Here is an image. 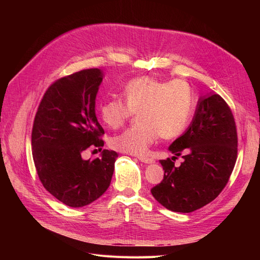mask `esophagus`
Instances as JSON below:
<instances>
[{
    "instance_id": "1",
    "label": "esophagus",
    "mask_w": 260,
    "mask_h": 260,
    "mask_svg": "<svg viewBox=\"0 0 260 260\" xmlns=\"http://www.w3.org/2000/svg\"><path fill=\"white\" fill-rule=\"evenodd\" d=\"M138 158L140 161H142L144 164H154L155 162V160L148 156H139Z\"/></svg>"
}]
</instances>
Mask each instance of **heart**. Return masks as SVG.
Returning a JSON list of instances; mask_svg holds the SVG:
<instances>
[{
    "mask_svg": "<svg viewBox=\"0 0 260 260\" xmlns=\"http://www.w3.org/2000/svg\"><path fill=\"white\" fill-rule=\"evenodd\" d=\"M122 94L124 102L111 99L100 107L102 120L113 129L120 128L133 113L140 111V122L112 140L117 151L145 154L159 136L164 139L179 137L191 119L193 93L183 80L141 77L125 84Z\"/></svg>",
    "mask_w": 260,
    "mask_h": 260,
    "instance_id": "b5f03b06",
    "label": "heart"
}]
</instances>
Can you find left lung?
Returning a JSON list of instances; mask_svg holds the SVG:
<instances>
[{"label":"left lung","instance_id":"8db88e82","mask_svg":"<svg viewBox=\"0 0 260 260\" xmlns=\"http://www.w3.org/2000/svg\"><path fill=\"white\" fill-rule=\"evenodd\" d=\"M172 158L160 160L164 179L151 192L164 207L192 212L214 201L232 174L238 135L230 107L219 94L199 99L191 124L169 146ZM183 155L180 168L172 159Z\"/></svg>","mask_w":260,"mask_h":260}]
</instances>
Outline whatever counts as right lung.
Returning a JSON list of instances; mask_svg holds the SVG:
<instances>
[{"instance_id": "obj_1", "label": "right lung", "mask_w": 260, "mask_h": 260, "mask_svg": "<svg viewBox=\"0 0 260 260\" xmlns=\"http://www.w3.org/2000/svg\"><path fill=\"white\" fill-rule=\"evenodd\" d=\"M103 76L101 69L91 68L60 78L44 93L35 117L31 146L39 179L69 207L98 200L114 174L115 151L103 149L93 160L82 157L89 147L104 146V130L95 114Z\"/></svg>"}]
</instances>
